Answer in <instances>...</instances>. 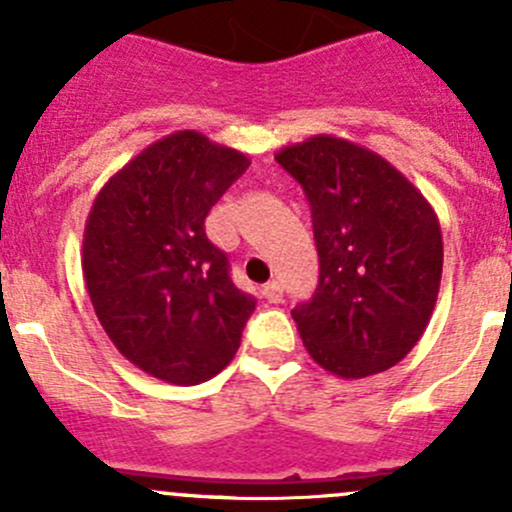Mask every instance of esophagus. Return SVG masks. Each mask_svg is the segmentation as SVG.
<instances>
[{
	"label": "esophagus",
	"mask_w": 512,
	"mask_h": 512,
	"mask_svg": "<svg viewBox=\"0 0 512 512\" xmlns=\"http://www.w3.org/2000/svg\"><path fill=\"white\" fill-rule=\"evenodd\" d=\"M262 297H265L267 302H272V304L282 302V285H280V282H267V285L262 287Z\"/></svg>",
	"instance_id": "1"
}]
</instances>
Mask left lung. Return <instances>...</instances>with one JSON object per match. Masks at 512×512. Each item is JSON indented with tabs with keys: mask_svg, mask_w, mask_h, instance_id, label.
<instances>
[{
	"mask_svg": "<svg viewBox=\"0 0 512 512\" xmlns=\"http://www.w3.org/2000/svg\"><path fill=\"white\" fill-rule=\"evenodd\" d=\"M275 160L304 188L319 252L317 292L292 309L304 347L342 379L391 369L426 332L441 287L431 203L379 153L327 133Z\"/></svg>",
	"mask_w": 512,
	"mask_h": 512,
	"instance_id": "obj_1",
	"label": "left lung"
}]
</instances>
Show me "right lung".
I'll return each mask as SVG.
<instances>
[{
	"instance_id": "obj_1",
	"label": "right lung",
	"mask_w": 512,
	"mask_h": 512,
	"mask_svg": "<svg viewBox=\"0 0 512 512\" xmlns=\"http://www.w3.org/2000/svg\"><path fill=\"white\" fill-rule=\"evenodd\" d=\"M250 160L198 131L143 148L108 178L84 230L94 312L113 347L160 381L213 379L240 347L255 299L230 280L205 218Z\"/></svg>"
}]
</instances>
